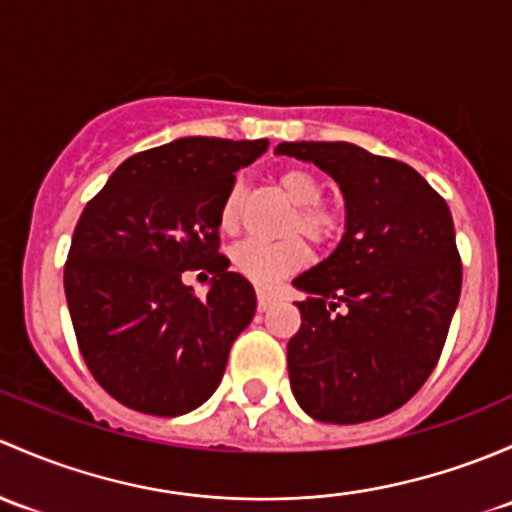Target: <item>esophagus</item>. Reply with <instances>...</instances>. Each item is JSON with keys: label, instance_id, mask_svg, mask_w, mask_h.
Returning <instances> with one entry per match:
<instances>
[{"label": "esophagus", "instance_id": "esophagus-1", "mask_svg": "<svg viewBox=\"0 0 512 512\" xmlns=\"http://www.w3.org/2000/svg\"><path fill=\"white\" fill-rule=\"evenodd\" d=\"M256 300H258V310H261V313H263V310L271 308V303L276 298H273V295L266 293V291H256Z\"/></svg>", "mask_w": 512, "mask_h": 512}]
</instances>
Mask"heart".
Segmentation results:
<instances>
[{"mask_svg":"<svg viewBox=\"0 0 512 512\" xmlns=\"http://www.w3.org/2000/svg\"><path fill=\"white\" fill-rule=\"evenodd\" d=\"M278 189L283 197L295 207V217L286 226V234H303L313 244H325L340 231L342 214L330 204L320 202L323 197V179L305 167H286L276 177ZM241 204H244V184L236 182L226 192L219 209L221 231L231 234L239 229ZM308 246L300 239H286L278 244L266 241H244L231 251V266L261 288L276 286L283 278L293 276L295 271L308 263Z\"/></svg>","mask_w":512,"mask_h":512,"instance_id":"heart-1","label":"heart"}]
</instances>
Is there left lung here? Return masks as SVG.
Segmentation results:
<instances>
[{"mask_svg":"<svg viewBox=\"0 0 512 512\" xmlns=\"http://www.w3.org/2000/svg\"><path fill=\"white\" fill-rule=\"evenodd\" d=\"M276 155L313 162L345 199L337 249L293 281L308 293L288 342L295 402L330 424L379 419L419 392L446 342L461 295L451 212L412 167L352 142H281Z\"/></svg>","mask_w":512,"mask_h":512,"instance_id":"obj_1","label":"left lung"}]
</instances>
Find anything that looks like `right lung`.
Returning a JSON list of instances; mask_svg holds the SVG:
<instances>
[{
  "mask_svg": "<svg viewBox=\"0 0 512 512\" xmlns=\"http://www.w3.org/2000/svg\"><path fill=\"white\" fill-rule=\"evenodd\" d=\"M266 140L179 138L128 157L86 204L63 288L78 347L110 397L142 414L202 407L256 313L254 286L219 254V209L234 172ZM209 270L204 299L181 283Z\"/></svg>",
  "mask_w": 512,
  "mask_h": 512,
  "instance_id": "add662e5",
  "label": "right lung"
}]
</instances>
